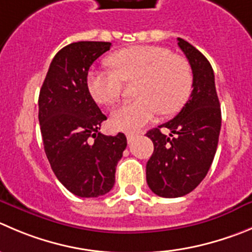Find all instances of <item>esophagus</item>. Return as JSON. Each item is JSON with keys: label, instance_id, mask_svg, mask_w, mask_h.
Instances as JSON below:
<instances>
[{"label": "esophagus", "instance_id": "obj_1", "mask_svg": "<svg viewBox=\"0 0 252 252\" xmlns=\"http://www.w3.org/2000/svg\"><path fill=\"white\" fill-rule=\"evenodd\" d=\"M137 136H138V133H135V132H127V133H126V138H127L128 142H132V141L135 140Z\"/></svg>", "mask_w": 252, "mask_h": 252}]
</instances>
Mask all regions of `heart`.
Returning <instances> with one entry per match:
<instances>
[{
    "mask_svg": "<svg viewBox=\"0 0 252 252\" xmlns=\"http://www.w3.org/2000/svg\"><path fill=\"white\" fill-rule=\"evenodd\" d=\"M109 64L114 71L94 70L88 75L89 92L99 104H114L121 96L124 81L138 80L135 86L137 99L124 102L112 111L111 124L117 130L137 131L159 111L163 115L179 111L191 92L190 64L167 48H126L112 54Z\"/></svg>",
    "mask_w": 252,
    "mask_h": 252,
    "instance_id": "heart-1",
    "label": "heart"
}]
</instances>
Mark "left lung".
<instances>
[{
    "label": "left lung",
    "instance_id": "1",
    "mask_svg": "<svg viewBox=\"0 0 252 252\" xmlns=\"http://www.w3.org/2000/svg\"><path fill=\"white\" fill-rule=\"evenodd\" d=\"M177 40L190 64L193 92L176 117L146 133L155 146L146 179L151 190L163 198L183 196L199 186L213 163L221 127L212 65L190 43ZM162 127L171 131L169 136L161 133Z\"/></svg>",
    "mask_w": 252,
    "mask_h": 252
}]
</instances>
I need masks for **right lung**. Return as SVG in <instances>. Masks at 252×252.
<instances>
[{
    "instance_id": "1",
    "label": "right lung",
    "mask_w": 252,
    "mask_h": 252,
    "mask_svg": "<svg viewBox=\"0 0 252 252\" xmlns=\"http://www.w3.org/2000/svg\"><path fill=\"white\" fill-rule=\"evenodd\" d=\"M109 42H76L53 58L38 100V119L50 167L81 198L104 195L115 184L117 162L127 146L124 133L99 132L106 116L88 89V71Z\"/></svg>"
}]
</instances>
